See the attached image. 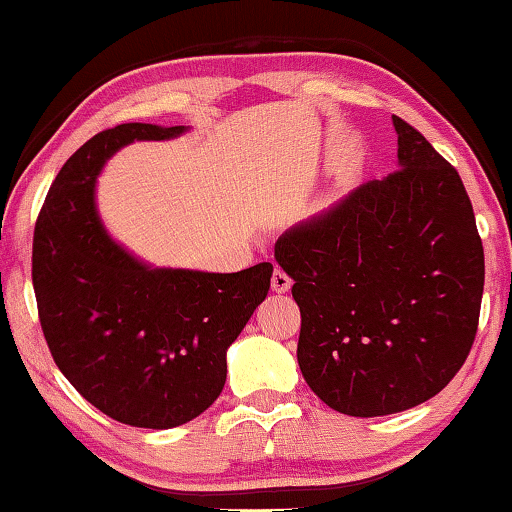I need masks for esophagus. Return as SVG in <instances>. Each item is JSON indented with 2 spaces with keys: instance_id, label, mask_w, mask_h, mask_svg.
Masks as SVG:
<instances>
[{
  "instance_id": "esophagus-1",
  "label": "esophagus",
  "mask_w": 512,
  "mask_h": 512,
  "mask_svg": "<svg viewBox=\"0 0 512 512\" xmlns=\"http://www.w3.org/2000/svg\"><path fill=\"white\" fill-rule=\"evenodd\" d=\"M293 280L289 277L287 271H282V268H275L273 277H271V287L275 293H287L291 289Z\"/></svg>"
}]
</instances>
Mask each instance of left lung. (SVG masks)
Wrapping results in <instances>:
<instances>
[{
    "mask_svg": "<svg viewBox=\"0 0 512 512\" xmlns=\"http://www.w3.org/2000/svg\"><path fill=\"white\" fill-rule=\"evenodd\" d=\"M393 124L400 169L275 244L300 307L302 377L354 418L443 391L472 350L483 298V244L461 176L411 124Z\"/></svg>",
    "mask_w": 512,
    "mask_h": 512,
    "instance_id": "left-lung-1",
    "label": "left lung"
}]
</instances>
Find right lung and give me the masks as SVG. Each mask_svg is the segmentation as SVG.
<instances>
[{
	"instance_id": "1",
	"label": "right lung",
	"mask_w": 512,
	"mask_h": 512,
	"mask_svg": "<svg viewBox=\"0 0 512 512\" xmlns=\"http://www.w3.org/2000/svg\"><path fill=\"white\" fill-rule=\"evenodd\" d=\"M183 126L119 124L85 142L49 187L33 230L31 277L56 366L108 418L171 429L201 415L225 384V350L271 287L273 264L239 273L149 268L94 212V178L133 140Z\"/></svg>"
}]
</instances>
